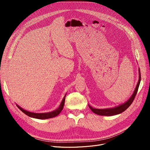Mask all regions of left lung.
<instances>
[{
    "label": "left lung",
    "mask_w": 150,
    "mask_h": 150,
    "mask_svg": "<svg viewBox=\"0 0 150 150\" xmlns=\"http://www.w3.org/2000/svg\"><path fill=\"white\" fill-rule=\"evenodd\" d=\"M139 81L137 82V86L135 88L134 91L132 95L131 96V97L127 101L125 102L124 103H122L120 105H118L115 107L114 108H106V109H97L95 108H92L91 106L89 105V108L91 109V111L97 115H105V116H112V115H115L119 114L123 111H125L126 109H127V108L131 105L132 103V101L134 99L136 93L137 92L138 89H139V86L141 80V77H140V69H139Z\"/></svg>",
    "instance_id": "obj_1"
}]
</instances>
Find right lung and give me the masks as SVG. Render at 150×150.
I'll return each mask as SVG.
<instances>
[{
  "label": "right lung",
  "mask_w": 150,
  "mask_h": 150,
  "mask_svg": "<svg viewBox=\"0 0 150 150\" xmlns=\"http://www.w3.org/2000/svg\"><path fill=\"white\" fill-rule=\"evenodd\" d=\"M66 95L64 96V98H63L61 103L59 105V106L57 109L54 110V111H52V112H45V113H35V112H29L26 111V110L23 109V108H22L21 107H20L19 106H18V105L17 106L18 107V108L21 110L22 112H23L24 114H25L27 115L32 117V118H35V119H50V118H53L57 116L59 114V113L61 112V111L63 109V107H64V102H65V98H66Z\"/></svg>",
  "instance_id": "add662e5"
}]
</instances>
